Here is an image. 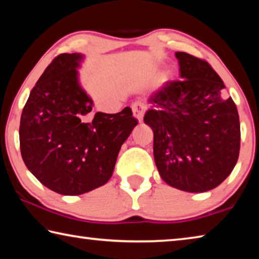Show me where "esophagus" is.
<instances>
[{"mask_svg": "<svg viewBox=\"0 0 259 259\" xmlns=\"http://www.w3.org/2000/svg\"><path fill=\"white\" fill-rule=\"evenodd\" d=\"M133 113H134V116L137 119L139 122L143 121V117H144V114H145L146 111V105L142 103V102H136L133 104Z\"/></svg>", "mask_w": 259, "mask_h": 259, "instance_id": "34e87169", "label": "esophagus"}]
</instances>
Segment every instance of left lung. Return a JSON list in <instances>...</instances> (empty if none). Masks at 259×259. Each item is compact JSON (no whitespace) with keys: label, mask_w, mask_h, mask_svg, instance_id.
I'll return each mask as SVG.
<instances>
[{"label":"left lung","mask_w":259,"mask_h":259,"mask_svg":"<svg viewBox=\"0 0 259 259\" xmlns=\"http://www.w3.org/2000/svg\"><path fill=\"white\" fill-rule=\"evenodd\" d=\"M181 80L153 94L144 122L154 134L153 153L161 178L178 190L217 187L234 169L240 153V121L224 82L208 61L176 52Z\"/></svg>","instance_id":"8db88e82"}]
</instances>
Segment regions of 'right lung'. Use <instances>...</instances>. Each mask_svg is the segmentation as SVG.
<instances>
[{
  "label": "right lung",
  "mask_w": 259,
  "mask_h": 259,
  "mask_svg": "<svg viewBox=\"0 0 259 259\" xmlns=\"http://www.w3.org/2000/svg\"><path fill=\"white\" fill-rule=\"evenodd\" d=\"M78 54L51 61L30 91L20 117V152L40 183L80 195L112 177L122 144L138 121L130 107L91 115L93 100L77 82Z\"/></svg>",
  "instance_id": "add662e5"
}]
</instances>
